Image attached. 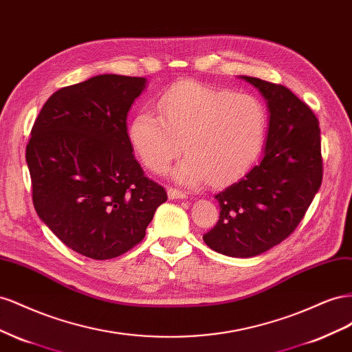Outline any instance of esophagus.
Returning <instances> with one entry per match:
<instances>
[{"label":"esophagus","mask_w":352,"mask_h":352,"mask_svg":"<svg viewBox=\"0 0 352 352\" xmlns=\"http://www.w3.org/2000/svg\"><path fill=\"white\" fill-rule=\"evenodd\" d=\"M168 196H169V199H186V193L184 192H182V190H178V188H168Z\"/></svg>","instance_id":"34e87169"}]
</instances>
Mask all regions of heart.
Returning <instances> with one entry per match:
<instances>
[{"label":"heart","mask_w":352,"mask_h":352,"mask_svg":"<svg viewBox=\"0 0 352 352\" xmlns=\"http://www.w3.org/2000/svg\"><path fill=\"white\" fill-rule=\"evenodd\" d=\"M157 112H138L128 138L156 174L166 173L184 148L174 178L186 186L232 182L254 164L265 142L267 110L249 94L182 81L159 96Z\"/></svg>","instance_id":"heart-1"}]
</instances>
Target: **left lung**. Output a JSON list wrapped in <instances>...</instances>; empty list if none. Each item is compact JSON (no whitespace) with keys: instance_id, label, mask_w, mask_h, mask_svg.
<instances>
[{"instance_id":"obj_1","label":"left lung","mask_w":352,"mask_h":352,"mask_svg":"<svg viewBox=\"0 0 352 352\" xmlns=\"http://www.w3.org/2000/svg\"><path fill=\"white\" fill-rule=\"evenodd\" d=\"M264 96L270 124L261 162L218 193L219 219L205 243L227 256L250 258L295 232L323 179L318 119L289 88L242 76Z\"/></svg>"}]
</instances>
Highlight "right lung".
<instances>
[{
	"label": "right lung",
	"mask_w": 352,
	"mask_h": 352,
	"mask_svg": "<svg viewBox=\"0 0 352 352\" xmlns=\"http://www.w3.org/2000/svg\"><path fill=\"white\" fill-rule=\"evenodd\" d=\"M146 78L97 75L60 88L35 119L26 146L38 217L75 252L110 259L146 236L162 186L133 155L126 115Z\"/></svg>",
	"instance_id": "add662e5"
}]
</instances>
